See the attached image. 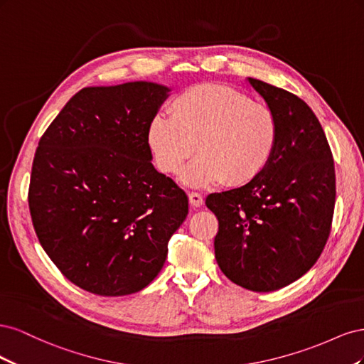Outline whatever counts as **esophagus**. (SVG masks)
<instances>
[{
    "label": "esophagus",
    "mask_w": 364,
    "mask_h": 364,
    "mask_svg": "<svg viewBox=\"0 0 364 364\" xmlns=\"http://www.w3.org/2000/svg\"><path fill=\"white\" fill-rule=\"evenodd\" d=\"M188 199H190V205L194 208H200L203 205V197L199 193H190Z\"/></svg>",
    "instance_id": "obj_1"
}]
</instances>
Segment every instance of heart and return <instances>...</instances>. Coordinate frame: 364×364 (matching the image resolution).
<instances>
[{"label":"heart","instance_id":"obj_1","mask_svg":"<svg viewBox=\"0 0 364 364\" xmlns=\"http://www.w3.org/2000/svg\"><path fill=\"white\" fill-rule=\"evenodd\" d=\"M170 117L156 115L147 142L164 173H178L193 151L199 153L181 174L191 188H209L226 179L246 185L267 167L277 147L278 126L270 109L245 92L218 83H200L179 92Z\"/></svg>","mask_w":364,"mask_h":364}]
</instances>
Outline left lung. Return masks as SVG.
<instances>
[{
  "instance_id": "left-lung-1",
  "label": "left lung",
  "mask_w": 364,
  "mask_h": 364,
  "mask_svg": "<svg viewBox=\"0 0 364 364\" xmlns=\"http://www.w3.org/2000/svg\"><path fill=\"white\" fill-rule=\"evenodd\" d=\"M277 119V147L252 182L206 197L218 218L215 259L226 277L252 291L294 282L321 257L331 230L336 171L314 112L294 94L247 77Z\"/></svg>"
}]
</instances>
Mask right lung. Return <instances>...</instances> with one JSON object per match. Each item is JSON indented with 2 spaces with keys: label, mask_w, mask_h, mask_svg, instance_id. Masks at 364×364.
I'll return each instance as SVG.
<instances>
[{
  "label": "right lung",
  "mask_w": 364,
  "mask_h": 364,
  "mask_svg": "<svg viewBox=\"0 0 364 364\" xmlns=\"http://www.w3.org/2000/svg\"><path fill=\"white\" fill-rule=\"evenodd\" d=\"M170 87H83L39 141L28 206L39 243L77 287L100 296L158 277L188 197L151 164L147 130Z\"/></svg>",
  "instance_id": "obj_1"
}]
</instances>
